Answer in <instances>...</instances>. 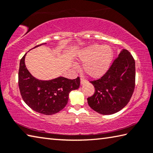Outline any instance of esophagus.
<instances>
[{
	"mask_svg": "<svg viewBox=\"0 0 153 153\" xmlns=\"http://www.w3.org/2000/svg\"><path fill=\"white\" fill-rule=\"evenodd\" d=\"M86 82H87V80L86 79H84V78H83V77H81V79H80V83H81L82 85L85 84V83H86Z\"/></svg>",
	"mask_w": 153,
	"mask_h": 153,
	"instance_id": "34e87169",
	"label": "esophagus"
}]
</instances>
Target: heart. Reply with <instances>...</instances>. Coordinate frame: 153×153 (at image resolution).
<instances>
[{
	"label": "heart",
	"instance_id": "obj_1",
	"mask_svg": "<svg viewBox=\"0 0 153 153\" xmlns=\"http://www.w3.org/2000/svg\"><path fill=\"white\" fill-rule=\"evenodd\" d=\"M83 63V70L92 77H98L105 74L109 68L113 59V51L109 46L93 45L82 49L77 56ZM77 69L78 65L74 63Z\"/></svg>",
	"mask_w": 153,
	"mask_h": 153
}]
</instances>
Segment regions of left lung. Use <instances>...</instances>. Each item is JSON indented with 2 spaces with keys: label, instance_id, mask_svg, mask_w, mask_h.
Here are the masks:
<instances>
[{
  "label": "left lung",
  "instance_id": "obj_1",
  "mask_svg": "<svg viewBox=\"0 0 153 153\" xmlns=\"http://www.w3.org/2000/svg\"><path fill=\"white\" fill-rule=\"evenodd\" d=\"M135 78V61L128 50L123 49L104 76L90 82L95 92L87 98L89 106L102 115L118 112L130 100Z\"/></svg>",
  "mask_w": 153,
  "mask_h": 153
}]
</instances>
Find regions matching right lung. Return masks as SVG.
<instances>
[{"label":"right lung","instance_id":"1","mask_svg":"<svg viewBox=\"0 0 153 153\" xmlns=\"http://www.w3.org/2000/svg\"><path fill=\"white\" fill-rule=\"evenodd\" d=\"M25 55L26 54L20 61L18 75V84L23 100L32 109L41 114L50 115L59 112L67 104L69 92L79 88V77L74 79L63 77L51 80L36 79L26 68Z\"/></svg>","mask_w":153,"mask_h":153}]
</instances>
